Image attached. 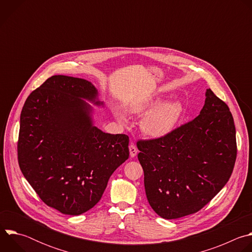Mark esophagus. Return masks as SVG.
<instances>
[{
  "mask_svg": "<svg viewBox=\"0 0 252 252\" xmlns=\"http://www.w3.org/2000/svg\"><path fill=\"white\" fill-rule=\"evenodd\" d=\"M136 154H137L136 147L133 145V143H130V146H129V155H130V157L134 158L136 156Z\"/></svg>",
  "mask_w": 252,
  "mask_h": 252,
  "instance_id": "esophagus-1",
  "label": "esophagus"
}]
</instances>
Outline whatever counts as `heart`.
Instances as JSON below:
<instances>
[{
  "label": "heart",
  "instance_id": "b5f03b06",
  "mask_svg": "<svg viewBox=\"0 0 252 252\" xmlns=\"http://www.w3.org/2000/svg\"><path fill=\"white\" fill-rule=\"evenodd\" d=\"M161 102V97L154 96L133 102L129 106V113L143 117L141 129L147 135L154 138H160L169 134L181 121L184 114V106L178 100H168ZM118 120L126 123V116L116 111Z\"/></svg>",
  "mask_w": 252,
  "mask_h": 252
}]
</instances>
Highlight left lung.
<instances>
[{
	"label": "left lung",
	"mask_w": 252,
	"mask_h": 252,
	"mask_svg": "<svg viewBox=\"0 0 252 252\" xmlns=\"http://www.w3.org/2000/svg\"><path fill=\"white\" fill-rule=\"evenodd\" d=\"M205 96L194 120L166 136L136 143L149 203L162 219L197 212L232 173L237 154L232 115L210 89Z\"/></svg>",
	"instance_id": "1"
}]
</instances>
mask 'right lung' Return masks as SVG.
Returning <instances> with one entry per match:
<instances>
[{
    "label": "right lung",
    "mask_w": 252,
    "mask_h": 252,
    "mask_svg": "<svg viewBox=\"0 0 252 252\" xmlns=\"http://www.w3.org/2000/svg\"><path fill=\"white\" fill-rule=\"evenodd\" d=\"M84 79L53 76L28 96L20 119V168L40 198L79 215L101 198L114 171L129 156L128 136L101 131L93 107L103 105Z\"/></svg>",
    "instance_id": "1"
}]
</instances>
